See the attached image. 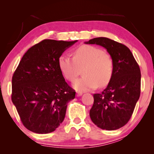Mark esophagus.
I'll return each instance as SVG.
<instances>
[{"label": "esophagus", "mask_w": 154, "mask_h": 154, "mask_svg": "<svg viewBox=\"0 0 154 154\" xmlns=\"http://www.w3.org/2000/svg\"><path fill=\"white\" fill-rule=\"evenodd\" d=\"M82 94H83V92H76V96H77V97L81 96Z\"/></svg>", "instance_id": "1"}]
</instances>
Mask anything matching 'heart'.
Listing matches in <instances>:
<instances>
[{
	"instance_id": "heart-1",
	"label": "heart",
	"mask_w": 154,
	"mask_h": 154,
	"mask_svg": "<svg viewBox=\"0 0 154 154\" xmlns=\"http://www.w3.org/2000/svg\"><path fill=\"white\" fill-rule=\"evenodd\" d=\"M73 58L62 54L58 65L63 75L73 82L81 74L84 75L73 83L75 90L89 91L104 87L109 83L113 73V61L111 55L95 46L83 45L73 50Z\"/></svg>"
}]
</instances>
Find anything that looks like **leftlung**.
<instances>
[{
  "instance_id": "obj_1",
  "label": "left lung",
  "mask_w": 154,
  "mask_h": 154,
  "mask_svg": "<svg viewBox=\"0 0 154 154\" xmlns=\"http://www.w3.org/2000/svg\"><path fill=\"white\" fill-rule=\"evenodd\" d=\"M85 43L106 48L113 61V73L108 85L101 93L93 94L90 119L102 130L119 129L129 121L140 98V66L123 44L104 37L94 38Z\"/></svg>"
}]
</instances>
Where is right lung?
<instances>
[{
	"mask_svg": "<svg viewBox=\"0 0 154 154\" xmlns=\"http://www.w3.org/2000/svg\"><path fill=\"white\" fill-rule=\"evenodd\" d=\"M74 41L45 39L27 50L12 79V101L24 127L47 134L64 121L75 91L66 81L58 59Z\"/></svg>",
	"mask_w": 154,
	"mask_h": 154,
	"instance_id": "right-lung-1",
	"label": "right lung"
}]
</instances>
